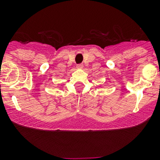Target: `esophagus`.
<instances>
[{
	"label": "esophagus",
	"mask_w": 160,
	"mask_h": 160,
	"mask_svg": "<svg viewBox=\"0 0 160 160\" xmlns=\"http://www.w3.org/2000/svg\"><path fill=\"white\" fill-rule=\"evenodd\" d=\"M83 65L82 63L77 65V69H82V68H83Z\"/></svg>",
	"instance_id": "esophagus-1"
}]
</instances>
